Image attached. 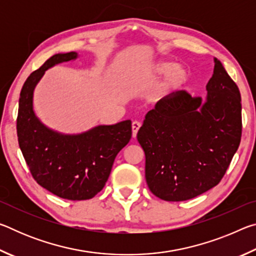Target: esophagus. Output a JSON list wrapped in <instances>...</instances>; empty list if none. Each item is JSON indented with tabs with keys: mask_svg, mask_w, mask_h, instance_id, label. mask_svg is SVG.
<instances>
[{
	"mask_svg": "<svg viewBox=\"0 0 256 256\" xmlns=\"http://www.w3.org/2000/svg\"><path fill=\"white\" fill-rule=\"evenodd\" d=\"M141 126V123L138 122V120H134V122L132 123V136L133 138L136 136V133L138 131V128H140Z\"/></svg>",
	"mask_w": 256,
	"mask_h": 256,
	"instance_id": "1",
	"label": "esophagus"
}]
</instances>
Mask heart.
Listing matches in <instances>:
<instances>
[{
  "mask_svg": "<svg viewBox=\"0 0 256 256\" xmlns=\"http://www.w3.org/2000/svg\"><path fill=\"white\" fill-rule=\"evenodd\" d=\"M166 79L160 84L154 92L156 100H164L185 88L190 80V73L188 68L177 66L174 60H160L151 68L149 78H160L164 76Z\"/></svg>",
  "mask_w": 256,
  "mask_h": 256,
  "instance_id": "obj_1",
  "label": "heart"
}]
</instances>
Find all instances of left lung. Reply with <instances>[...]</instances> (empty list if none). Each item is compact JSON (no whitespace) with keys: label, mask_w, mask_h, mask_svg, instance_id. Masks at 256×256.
<instances>
[{"label":"left lung","mask_w":256,"mask_h":256,"mask_svg":"<svg viewBox=\"0 0 256 256\" xmlns=\"http://www.w3.org/2000/svg\"><path fill=\"white\" fill-rule=\"evenodd\" d=\"M206 92L204 102L183 90L159 100L138 130L146 184L162 200H190L214 188L240 146V94L216 58Z\"/></svg>","instance_id":"8db88e82"}]
</instances>
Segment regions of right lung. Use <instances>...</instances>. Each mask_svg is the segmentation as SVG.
<instances>
[{
	"label": "right lung",
	"mask_w": 256,
	"mask_h": 256,
	"mask_svg": "<svg viewBox=\"0 0 256 256\" xmlns=\"http://www.w3.org/2000/svg\"><path fill=\"white\" fill-rule=\"evenodd\" d=\"M78 53L52 56L26 80L19 98L16 133L19 146L34 180L62 198L89 200L104 188L116 156L132 136L130 120L98 125L79 134L54 131L34 110V90L56 64L78 58Z\"/></svg>",
	"instance_id": "obj_1"
}]
</instances>
